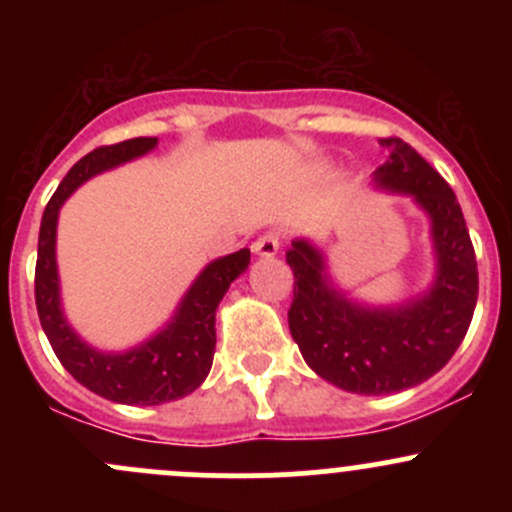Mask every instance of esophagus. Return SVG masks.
Listing matches in <instances>:
<instances>
[{
  "mask_svg": "<svg viewBox=\"0 0 512 512\" xmlns=\"http://www.w3.org/2000/svg\"><path fill=\"white\" fill-rule=\"evenodd\" d=\"M277 250H280V235L277 232H267V235H260L252 242V252L260 257H275Z\"/></svg>",
  "mask_w": 512,
  "mask_h": 512,
  "instance_id": "1",
  "label": "esophagus"
}]
</instances>
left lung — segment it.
I'll list each match as a JSON object with an SVG mask.
<instances>
[{
	"mask_svg": "<svg viewBox=\"0 0 512 512\" xmlns=\"http://www.w3.org/2000/svg\"><path fill=\"white\" fill-rule=\"evenodd\" d=\"M389 158L374 183L411 195L431 218L436 280L428 292L396 307H366L332 287L322 252L294 240L289 332L309 369L354 394L379 396L431 379L461 347L478 299L471 235L451 185L401 138H381Z\"/></svg>",
	"mask_w": 512,
	"mask_h": 512,
	"instance_id": "1",
	"label": "left lung"
}]
</instances>
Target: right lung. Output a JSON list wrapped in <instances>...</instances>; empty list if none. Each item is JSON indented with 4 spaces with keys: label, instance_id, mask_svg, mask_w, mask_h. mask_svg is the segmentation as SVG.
<instances>
[{
    "label": "right lung",
    "instance_id": "add662e5",
    "mask_svg": "<svg viewBox=\"0 0 512 512\" xmlns=\"http://www.w3.org/2000/svg\"><path fill=\"white\" fill-rule=\"evenodd\" d=\"M156 146L158 138H131L113 146H101L81 158L66 173L46 205L36 255V312L54 354L81 386L103 399L128 406H158L183 399L203 384L215 354V309L225 297L227 287L250 265L247 247L210 262L185 292L165 329L128 352H98L71 329L61 309L56 270V223L61 205L89 178L146 156Z\"/></svg>",
    "mask_w": 512,
    "mask_h": 512
}]
</instances>
